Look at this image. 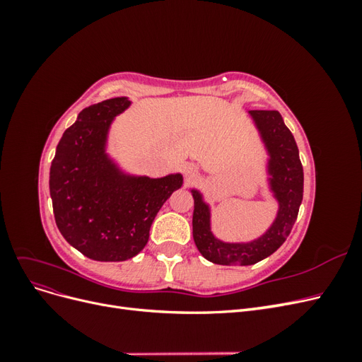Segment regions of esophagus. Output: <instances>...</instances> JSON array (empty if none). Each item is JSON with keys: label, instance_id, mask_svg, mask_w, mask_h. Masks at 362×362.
<instances>
[{"label": "esophagus", "instance_id": "1", "mask_svg": "<svg viewBox=\"0 0 362 362\" xmlns=\"http://www.w3.org/2000/svg\"><path fill=\"white\" fill-rule=\"evenodd\" d=\"M182 173H184L185 180L190 181L196 177V175H198V168H196L193 163H184L182 164Z\"/></svg>", "mask_w": 362, "mask_h": 362}]
</instances>
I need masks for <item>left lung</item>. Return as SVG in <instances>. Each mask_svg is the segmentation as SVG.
I'll list each match as a JSON object with an SVG mask.
<instances>
[{
  "instance_id": "left-lung-1",
  "label": "left lung",
  "mask_w": 362,
  "mask_h": 362,
  "mask_svg": "<svg viewBox=\"0 0 362 362\" xmlns=\"http://www.w3.org/2000/svg\"><path fill=\"white\" fill-rule=\"evenodd\" d=\"M261 141L267 152L266 173L272 196L278 202L275 221L250 242H223L211 231V208L198 189L194 199L193 240L202 257L214 264L250 266L270 257L284 242L298 218L303 198V169L291 131L276 110H250Z\"/></svg>"
}]
</instances>
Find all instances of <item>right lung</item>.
<instances>
[{"mask_svg":"<svg viewBox=\"0 0 362 362\" xmlns=\"http://www.w3.org/2000/svg\"><path fill=\"white\" fill-rule=\"evenodd\" d=\"M131 105L127 96L86 107L64 131L49 169V194L59 231L95 261L136 257L163 204L181 189L182 175H131L108 156V131Z\"/></svg>","mask_w":362,"mask_h":362,"instance_id":"1","label":"right lung"}]
</instances>
